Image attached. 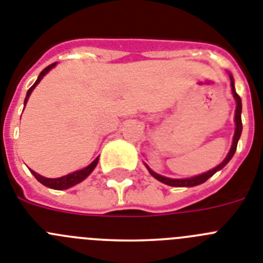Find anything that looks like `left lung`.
<instances>
[{"instance_id": "obj_1", "label": "left lung", "mask_w": 263, "mask_h": 263, "mask_svg": "<svg viewBox=\"0 0 263 263\" xmlns=\"http://www.w3.org/2000/svg\"><path fill=\"white\" fill-rule=\"evenodd\" d=\"M229 77H230V84H232L233 97H234V99H236L237 107H236V115H234V122H236V132H234V136H233V144H232V148H230V151H229V154H228V156L225 157V160H223L222 163H221L220 165H217L216 168H213V170H211V171H208V172L202 173V175L191 177V179H170V177H164V176H161V175H157L156 172H154L152 170H149V166L145 165L148 168V171H149L151 175L154 176L156 180H159L160 182H163V184H166V185H171V186H188V188L189 186L200 185V184H202V182L206 181L209 177H212V176H213L217 171L222 170L223 166L229 163L230 159L234 156V154H236V149H237V144H238L239 136H241V132H242V120H241L242 102H241V98L238 97V93L236 92V88H234V81H233V77L230 74H229Z\"/></svg>"}]
</instances>
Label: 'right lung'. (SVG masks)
Masks as SVG:
<instances>
[{
    "mask_svg": "<svg viewBox=\"0 0 263 263\" xmlns=\"http://www.w3.org/2000/svg\"><path fill=\"white\" fill-rule=\"evenodd\" d=\"M57 65L55 63H52V65L47 66L46 68H43L42 71H41L40 77H38V79L35 81V83L31 86L30 88H29V91H27L26 93V98H25V104L27 103V99H29V97H30V93L31 91L34 90V87H35L36 84L40 83L41 79H42L45 75L47 74V72L51 70L54 66ZM98 160H99V157H97V159L93 160L92 163L90 164V165H87L86 168H83V170H79V171H75V172L72 173H68V175L66 176H62V177H58V179H47V177H43V176L38 175L36 172H34V171H31V173L34 175V177H35L38 181L41 182V184H43L45 186H47V188H51V189H57V191H63V189H68V188H71V186L77 185V184H79V182L83 181L86 177H87L88 175H90L91 172H92L93 170H95V166H97L98 164Z\"/></svg>",
    "mask_w": 263,
    "mask_h": 263,
    "instance_id": "right-lung-1",
    "label": "right lung"
}]
</instances>
